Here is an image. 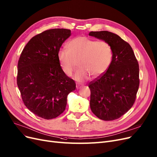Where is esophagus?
I'll list each match as a JSON object with an SVG mask.
<instances>
[{
    "mask_svg": "<svg viewBox=\"0 0 157 157\" xmlns=\"http://www.w3.org/2000/svg\"><path fill=\"white\" fill-rule=\"evenodd\" d=\"M81 87H82V86H79V85H77V86H76V88H77V90H78V89L81 88Z\"/></svg>",
    "mask_w": 157,
    "mask_h": 157,
    "instance_id": "esophagus-1",
    "label": "esophagus"
}]
</instances>
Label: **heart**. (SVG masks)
<instances>
[{
  "label": "heart",
  "mask_w": 157,
  "mask_h": 157,
  "mask_svg": "<svg viewBox=\"0 0 157 157\" xmlns=\"http://www.w3.org/2000/svg\"><path fill=\"white\" fill-rule=\"evenodd\" d=\"M66 47L67 51H59L58 61L67 76L72 75L77 63L78 69L74 78L78 82H84L90 75L98 77L110 66L113 51L105 41H95L85 36H78L69 41Z\"/></svg>",
  "instance_id": "b5f03b06"
}]
</instances>
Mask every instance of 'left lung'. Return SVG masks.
<instances>
[{"instance_id": "left-lung-1", "label": "left lung", "mask_w": 157, "mask_h": 157, "mask_svg": "<svg viewBox=\"0 0 157 157\" xmlns=\"http://www.w3.org/2000/svg\"><path fill=\"white\" fill-rule=\"evenodd\" d=\"M89 36L109 43L113 51L107 71L89 84L91 110L102 120H117L130 110L136 99L139 65L131 45L118 35L99 31L90 32Z\"/></svg>"}]
</instances>
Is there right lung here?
Returning a JSON list of instances; mask_svg holds the SVG:
<instances>
[{
    "label": "right lung",
    "mask_w": 157,
    "mask_h": 157,
    "mask_svg": "<svg viewBox=\"0 0 157 157\" xmlns=\"http://www.w3.org/2000/svg\"><path fill=\"white\" fill-rule=\"evenodd\" d=\"M71 30H47L34 36L21 52L17 84L25 105L45 120L60 116L66 109L68 94L76 88L58 61L60 48Z\"/></svg>",
    "instance_id": "right-lung-1"
}]
</instances>
